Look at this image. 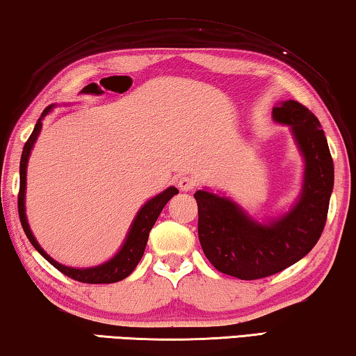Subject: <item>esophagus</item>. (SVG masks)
<instances>
[{
    "label": "esophagus",
    "instance_id": "esophagus-1",
    "mask_svg": "<svg viewBox=\"0 0 356 356\" xmlns=\"http://www.w3.org/2000/svg\"><path fill=\"white\" fill-rule=\"evenodd\" d=\"M178 188H179V191H184V193H188V191H193L195 188V179L191 178V177H179Z\"/></svg>",
    "mask_w": 356,
    "mask_h": 356
}]
</instances>
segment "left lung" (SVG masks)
Listing matches in <instances>:
<instances>
[{"instance_id": "8db88e82", "label": "left lung", "mask_w": 356, "mask_h": 356, "mask_svg": "<svg viewBox=\"0 0 356 356\" xmlns=\"http://www.w3.org/2000/svg\"><path fill=\"white\" fill-rule=\"evenodd\" d=\"M273 121L289 125L304 157L299 200L285 215L258 222L227 197L194 194L199 207V240L215 269L240 280H258L302 259L323 232L334 186V163L321 124L296 100L278 103Z\"/></svg>"}]
</instances>
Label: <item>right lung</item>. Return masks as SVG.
<instances>
[{"mask_svg":"<svg viewBox=\"0 0 356 356\" xmlns=\"http://www.w3.org/2000/svg\"><path fill=\"white\" fill-rule=\"evenodd\" d=\"M54 105L47 106L44 111H42L41 118L38 119V122L33 129V132L30 135V138L26 140V143L24 146V151H22V157H20V189H19V218L22 222V227L29 237L30 243L38 250L42 258H46L51 264L56 267L57 270H60L63 275H67L70 278H73L76 282H83V283H92V285H97V283H116L124 280L125 277H129L130 273L135 270L136 264H138L141 256L145 253L146 248V242L147 237H149V232L154 222L159 218L161 211L168 200L172 199L175 194H178V189L170 188L163 191V193L157 194L156 197H152L151 200H147L146 204L141 207L140 211L136 213L135 220L132 222V226L129 229L127 237L124 240V245L121 250L118 251L116 256H113L111 259L103 262L100 266L95 267H87V269H74V267H68L63 264H58L56 259H52L44 250L40 247V243L36 242L35 235L31 234L29 221H26V215H25V188H26V165H29V157L30 152L33 149V145L38 138V135L41 132L42 127V118L46 116L47 113H51V109Z\"/></svg>","mask_w":356,"mask_h":356,"instance_id":"obj_1","label":"right lung"}]
</instances>
